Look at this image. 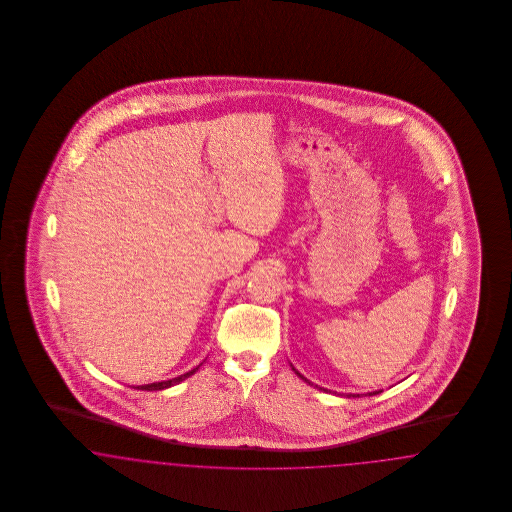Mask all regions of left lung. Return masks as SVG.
<instances>
[{
  "label": "left lung",
  "instance_id": "left-lung-1",
  "mask_svg": "<svg viewBox=\"0 0 512 512\" xmlns=\"http://www.w3.org/2000/svg\"><path fill=\"white\" fill-rule=\"evenodd\" d=\"M292 368H293V366H292ZM293 370H295V368H293ZM295 374H297V376H299V378H301V380H305V382H307V384H311V386H313V382H309V380H307V378H305V376H303V374H301V372H297V370H295ZM380 391H382V390L370 391V393H368V395H376V393H380ZM349 397H359V393H349Z\"/></svg>",
  "mask_w": 512,
  "mask_h": 512
}]
</instances>
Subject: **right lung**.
<instances>
[{
  "label": "right lung",
  "instance_id": "add662e5",
  "mask_svg": "<svg viewBox=\"0 0 512 512\" xmlns=\"http://www.w3.org/2000/svg\"><path fill=\"white\" fill-rule=\"evenodd\" d=\"M201 366V365H199ZM199 366H195L194 370H190V372H186V374H180V376H176V378H171V380H165V382H153V384H144V386H138V390L142 391H159V390H167V388H171V386H176V384H180L182 380H186V378H190L192 374L197 372V368Z\"/></svg>",
  "mask_w": 512,
  "mask_h": 512
}]
</instances>
